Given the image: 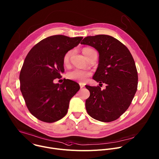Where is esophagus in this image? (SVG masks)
Segmentation results:
<instances>
[{"label":"esophagus","mask_w":159,"mask_h":159,"mask_svg":"<svg viewBox=\"0 0 159 159\" xmlns=\"http://www.w3.org/2000/svg\"><path fill=\"white\" fill-rule=\"evenodd\" d=\"M79 85H80V87L81 89L85 87V85H84V84H82V83H80V84H79Z\"/></svg>","instance_id":"34e87169"}]
</instances>
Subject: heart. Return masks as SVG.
I'll return each mask as SVG.
<instances>
[{"mask_svg":"<svg viewBox=\"0 0 159 159\" xmlns=\"http://www.w3.org/2000/svg\"><path fill=\"white\" fill-rule=\"evenodd\" d=\"M93 50H94L91 48L87 47V48H84L82 50V52L84 54V56L87 58L89 55L90 54V53ZM72 50H69L67 52L64 54L63 57V62L65 64L69 62L70 56L72 55ZM91 75H92V73L90 71L76 69L69 72L67 74V77L69 79H71L72 80L79 82L80 83H84L87 80L88 77H89Z\"/></svg>","mask_w":159,"mask_h":159,"instance_id":"1","label":"heart"}]
</instances>
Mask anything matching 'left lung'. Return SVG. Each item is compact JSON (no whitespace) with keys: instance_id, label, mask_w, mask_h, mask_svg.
Masks as SVG:
<instances>
[{"instance_id":"1","label":"left lung","mask_w":159,"mask_h":159,"mask_svg":"<svg viewBox=\"0 0 159 159\" xmlns=\"http://www.w3.org/2000/svg\"><path fill=\"white\" fill-rule=\"evenodd\" d=\"M80 43L98 51V65L93 79L107 85L103 90L99 86L85 85L90 93L85 101L87 112L98 121L116 120L127 110L137 89L138 74L133 57L125 45L110 35L88 36Z\"/></svg>"}]
</instances>
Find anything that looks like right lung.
Wrapping results in <instances>:
<instances>
[{"instance_id":"1","label":"right lung","mask_w":159,"mask_h":159,"mask_svg":"<svg viewBox=\"0 0 159 159\" xmlns=\"http://www.w3.org/2000/svg\"><path fill=\"white\" fill-rule=\"evenodd\" d=\"M82 39L50 36L34 46L26 56L19 76L20 89L29 112L39 120L52 123L67 114L70 100L80 86L69 79L61 84L54 80L64 72V54Z\"/></svg>"}]
</instances>
